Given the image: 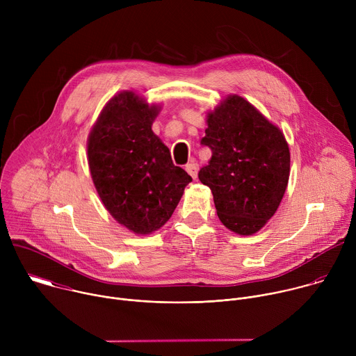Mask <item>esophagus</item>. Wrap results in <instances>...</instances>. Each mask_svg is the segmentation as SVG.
I'll use <instances>...</instances> for the list:
<instances>
[{
  "mask_svg": "<svg viewBox=\"0 0 356 356\" xmlns=\"http://www.w3.org/2000/svg\"><path fill=\"white\" fill-rule=\"evenodd\" d=\"M186 170H187V173H188L193 179H195V177H197V173H198V165H197L195 162H190V163L186 165Z\"/></svg>",
  "mask_w": 356,
  "mask_h": 356,
  "instance_id": "1",
  "label": "esophagus"
}]
</instances>
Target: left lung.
Wrapping results in <instances>:
<instances>
[{"instance_id":"left-lung-1","label":"left lung","mask_w":356,"mask_h":356,"mask_svg":"<svg viewBox=\"0 0 356 356\" xmlns=\"http://www.w3.org/2000/svg\"><path fill=\"white\" fill-rule=\"evenodd\" d=\"M202 146L213 156L198 179L211 188L220 221L239 235L258 232L276 213L290 175L283 132L239 95L207 115Z\"/></svg>"}]
</instances>
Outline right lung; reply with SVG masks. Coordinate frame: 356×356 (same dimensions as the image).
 <instances>
[{
  "label": "right lung",
  "instance_id": "add662e5",
  "mask_svg": "<svg viewBox=\"0 0 356 356\" xmlns=\"http://www.w3.org/2000/svg\"><path fill=\"white\" fill-rule=\"evenodd\" d=\"M158 114L159 106L122 91L106 104L88 135V166L97 193L108 213L138 235L163 227L191 181L152 131Z\"/></svg>",
  "mask_w": 356,
  "mask_h": 356
}]
</instances>
